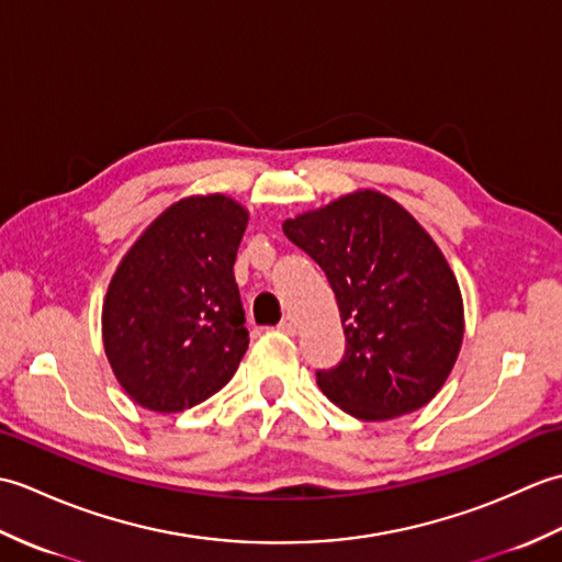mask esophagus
I'll return each mask as SVG.
<instances>
[{
    "instance_id": "1",
    "label": "esophagus",
    "mask_w": 562,
    "mask_h": 562,
    "mask_svg": "<svg viewBox=\"0 0 562 562\" xmlns=\"http://www.w3.org/2000/svg\"><path fill=\"white\" fill-rule=\"evenodd\" d=\"M278 328H280L282 333H288V336H296V330H300V324H296V321H294L292 316H288V318L280 321Z\"/></svg>"
}]
</instances>
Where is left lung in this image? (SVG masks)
Instances as JSON below:
<instances>
[{"label": "left lung", "mask_w": 562, "mask_h": 562, "mask_svg": "<svg viewBox=\"0 0 562 562\" xmlns=\"http://www.w3.org/2000/svg\"><path fill=\"white\" fill-rule=\"evenodd\" d=\"M336 294L345 355L316 381L360 420L423 408L445 386L463 340V302L447 258L411 212L376 190L282 224Z\"/></svg>", "instance_id": "obj_1"}]
</instances>
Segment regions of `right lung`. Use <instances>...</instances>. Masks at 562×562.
Masks as SVG:
<instances>
[{
    "instance_id": "right-lung-1",
    "label": "right lung",
    "mask_w": 562,
    "mask_h": 562,
    "mask_svg": "<svg viewBox=\"0 0 562 562\" xmlns=\"http://www.w3.org/2000/svg\"><path fill=\"white\" fill-rule=\"evenodd\" d=\"M246 224L248 212L232 198H183L117 266L103 302V348L142 408H193L238 369L248 330L234 262Z\"/></svg>"
}]
</instances>
